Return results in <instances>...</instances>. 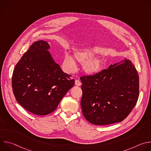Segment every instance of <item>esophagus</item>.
I'll return each instance as SVG.
<instances>
[{
  "mask_svg": "<svg viewBox=\"0 0 151 151\" xmlns=\"http://www.w3.org/2000/svg\"><path fill=\"white\" fill-rule=\"evenodd\" d=\"M75 85L77 86H81V82L79 80H75Z\"/></svg>",
  "mask_w": 151,
  "mask_h": 151,
  "instance_id": "esophagus-1",
  "label": "esophagus"
}]
</instances>
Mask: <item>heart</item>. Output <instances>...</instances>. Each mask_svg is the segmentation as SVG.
<instances>
[{"mask_svg": "<svg viewBox=\"0 0 151 151\" xmlns=\"http://www.w3.org/2000/svg\"><path fill=\"white\" fill-rule=\"evenodd\" d=\"M95 54L93 51L87 49L78 51L75 52V57L79 62L84 63L86 61L83 66V70L86 73L89 75L94 74L98 72L102 66V60L100 58L94 57L91 58ZM65 62L70 70L74 69L75 62L72 57L69 55H66Z\"/></svg>", "mask_w": 151, "mask_h": 151, "instance_id": "heart-1", "label": "heart"}]
</instances>
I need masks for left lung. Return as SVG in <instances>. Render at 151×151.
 Wrapping results in <instances>:
<instances>
[{"instance_id": "8db88e82", "label": "left lung", "mask_w": 151, "mask_h": 151, "mask_svg": "<svg viewBox=\"0 0 151 151\" xmlns=\"http://www.w3.org/2000/svg\"><path fill=\"white\" fill-rule=\"evenodd\" d=\"M81 105L88 122L105 125L119 122L130 114L139 95V78L128 60L93 75L80 77Z\"/></svg>"}]
</instances>
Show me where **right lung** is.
<instances>
[{"label": "right lung", "mask_w": 151, "mask_h": 151, "mask_svg": "<svg viewBox=\"0 0 151 151\" xmlns=\"http://www.w3.org/2000/svg\"><path fill=\"white\" fill-rule=\"evenodd\" d=\"M44 40L34 42L14 68L12 87L18 103L29 112L46 115L54 111L75 80L52 60Z\"/></svg>", "instance_id": "add662e5"}]
</instances>
